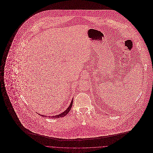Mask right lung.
<instances>
[{"instance_id": "1", "label": "right lung", "mask_w": 153, "mask_h": 153, "mask_svg": "<svg viewBox=\"0 0 153 153\" xmlns=\"http://www.w3.org/2000/svg\"><path fill=\"white\" fill-rule=\"evenodd\" d=\"M72 104H73V99L72 100V101H71V104H70V105H69V106L68 107V108L66 109L65 111H64V112H63L62 113H61V114H59V115H55V116H52V117H51L52 118H60V117H64V116H65L66 115H67V114L68 113H69V112L70 111V110L71 109V108H72ZM42 115V116H43V117H45L44 115ZM48 117H51L50 116H49Z\"/></svg>"}]
</instances>
